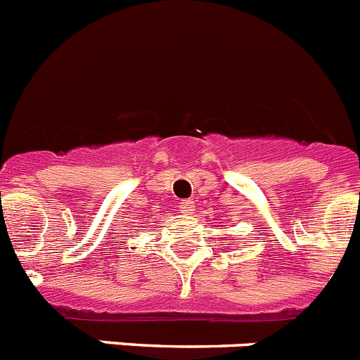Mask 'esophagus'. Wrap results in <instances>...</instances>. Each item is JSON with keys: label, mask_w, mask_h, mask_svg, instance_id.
<instances>
[{"label": "esophagus", "mask_w": 360, "mask_h": 360, "mask_svg": "<svg viewBox=\"0 0 360 360\" xmlns=\"http://www.w3.org/2000/svg\"><path fill=\"white\" fill-rule=\"evenodd\" d=\"M180 211L184 212V214H189V212L195 211V202L193 200H184V202H180Z\"/></svg>", "instance_id": "1"}]
</instances>
